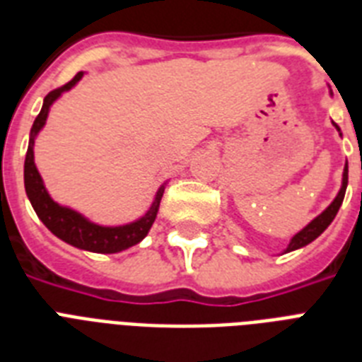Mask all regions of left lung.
I'll return each mask as SVG.
<instances>
[{"label":"left lung","mask_w":362,"mask_h":362,"mask_svg":"<svg viewBox=\"0 0 362 362\" xmlns=\"http://www.w3.org/2000/svg\"><path fill=\"white\" fill-rule=\"evenodd\" d=\"M332 125L340 131V127H338L334 122H332ZM340 135H342V133H340ZM346 187H348V163H346V167H344L342 187H340V192H338V195L334 197V201H332V203L329 204V206H327V209L317 216V218H314V220L310 221L308 226L304 227V229H300V231H298L291 240H289V244H287V247L284 250V253H289L293 252V250H298V247L308 246L310 242L315 240V238L320 237L321 233L325 231L327 227L331 226L332 220H334V216L338 214V210H340V206H342L344 195H346Z\"/></svg>","instance_id":"1"}]
</instances>
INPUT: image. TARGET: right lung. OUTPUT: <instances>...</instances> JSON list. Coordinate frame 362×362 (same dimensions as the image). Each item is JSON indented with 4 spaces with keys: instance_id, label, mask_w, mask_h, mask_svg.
Masks as SVG:
<instances>
[{
    "instance_id": "obj_1",
    "label": "right lung",
    "mask_w": 362,
    "mask_h": 362,
    "mask_svg": "<svg viewBox=\"0 0 362 362\" xmlns=\"http://www.w3.org/2000/svg\"><path fill=\"white\" fill-rule=\"evenodd\" d=\"M84 73H76V76L71 82H67L65 86L54 90L45 98L42 101V109L39 116L35 118L30 131V144H28V152H25L24 161V186L25 195L30 199L31 206L35 210V214L39 216V220L47 226V229L52 235L59 238V240L67 242L71 246L78 247V250H86V252L93 253H118L124 252L127 247L135 246L142 238L146 237L150 227L158 218L159 203L163 197L165 184L158 189L153 203L150 204V209L139 218V220L131 221V223H124V226H99L93 223L92 220H88L86 216L76 212V210L64 206V204L56 203L50 193L45 187L41 175L35 167V159H33V146H35L37 135L41 133V129L47 124L48 112L50 107L54 105L56 99L62 98V93L69 92L71 88L75 86L76 82L81 81Z\"/></svg>"
}]
</instances>
